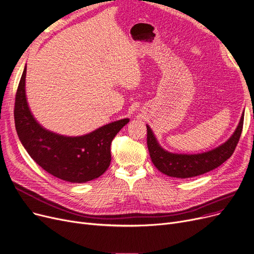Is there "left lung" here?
<instances>
[{
	"instance_id": "1",
	"label": "left lung",
	"mask_w": 254,
	"mask_h": 254,
	"mask_svg": "<svg viewBox=\"0 0 254 254\" xmlns=\"http://www.w3.org/2000/svg\"><path fill=\"white\" fill-rule=\"evenodd\" d=\"M243 122L244 113L236 131L225 143L212 151L195 155L172 154L163 150L159 145L152 129L146 125V142L152 162L162 173L177 178H190L211 171L220 166L233 155L241 136Z\"/></svg>"
}]
</instances>
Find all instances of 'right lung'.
Wrapping results in <instances>:
<instances>
[{
    "instance_id": "right-lung-1",
    "label": "right lung",
    "mask_w": 254,
    "mask_h": 254,
    "mask_svg": "<svg viewBox=\"0 0 254 254\" xmlns=\"http://www.w3.org/2000/svg\"><path fill=\"white\" fill-rule=\"evenodd\" d=\"M23 69L15 96L14 120L18 137L32 159L45 171L69 183H87L109 168L111 143L128 122L122 119L77 137H67L43 128L28 109Z\"/></svg>"
}]
</instances>
